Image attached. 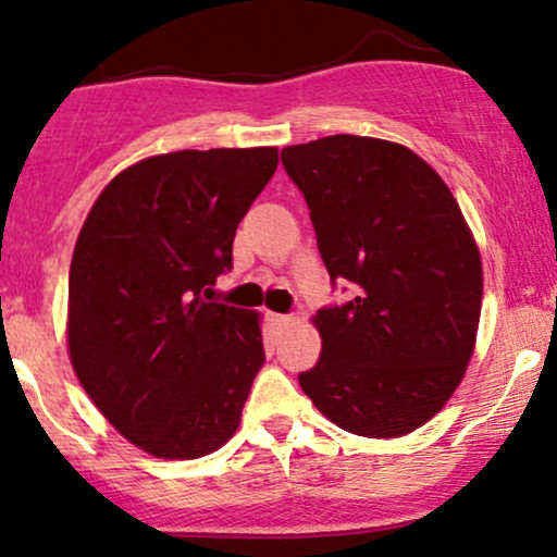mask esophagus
Returning a JSON list of instances; mask_svg holds the SVG:
<instances>
[{
  "instance_id": "esophagus-1",
  "label": "esophagus",
  "mask_w": 557,
  "mask_h": 557,
  "mask_svg": "<svg viewBox=\"0 0 557 557\" xmlns=\"http://www.w3.org/2000/svg\"><path fill=\"white\" fill-rule=\"evenodd\" d=\"M296 322L290 314H272V324L274 327H290V324Z\"/></svg>"
}]
</instances>
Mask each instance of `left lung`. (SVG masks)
<instances>
[{
    "label": "left lung",
    "mask_w": 557,
    "mask_h": 557,
    "mask_svg": "<svg viewBox=\"0 0 557 557\" xmlns=\"http://www.w3.org/2000/svg\"><path fill=\"white\" fill-rule=\"evenodd\" d=\"M332 280L356 298L311 319V403L359 437H403L443 411L474 356L482 253L443 177L395 140L327 136L283 149Z\"/></svg>",
    "instance_id": "obj_1"
}]
</instances>
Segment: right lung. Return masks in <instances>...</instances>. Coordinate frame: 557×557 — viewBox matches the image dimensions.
<instances>
[{"mask_svg":"<svg viewBox=\"0 0 557 557\" xmlns=\"http://www.w3.org/2000/svg\"><path fill=\"white\" fill-rule=\"evenodd\" d=\"M274 170V146L146 157L107 183L83 222L70 363L101 417L149 456L194 461L238 432L264 367L261 314L209 293Z\"/></svg>","mask_w":557,"mask_h":557,"instance_id":"right-lung-1","label":"right lung"}]
</instances>
